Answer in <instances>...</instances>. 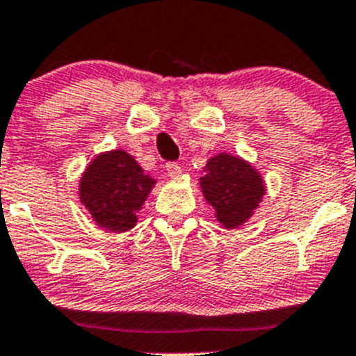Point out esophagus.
I'll list each match as a JSON object with an SVG mask.
<instances>
[{
    "label": "esophagus",
    "mask_w": 356,
    "mask_h": 356,
    "mask_svg": "<svg viewBox=\"0 0 356 356\" xmlns=\"http://www.w3.org/2000/svg\"><path fill=\"white\" fill-rule=\"evenodd\" d=\"M167 174L168 177H179L182 174V168L179 167L177 163H167Z\"/></svg>",
    "instance_id": "obj_1"
}]
</instances>
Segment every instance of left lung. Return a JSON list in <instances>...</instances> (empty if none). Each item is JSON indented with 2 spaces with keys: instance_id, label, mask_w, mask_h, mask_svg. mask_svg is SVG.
<instances>
[{
  "instance_id": "1",
  "label": "left lung",
  "mask_w": 356,
  "mask_h": 356,
  "mask_svg": "<svg viewBox=\"0 0 356 356\" xmlns=\"http://www.w3.org/2000/svg\"><path fill=\"white\" fill-rule=\"evenodd\" d=\"M200 189L205 202L214 209L216 221L227 230L248 223L267 191L260 172L245 159L228 152L207 159Z\"/></svg>"
}]
</instances>
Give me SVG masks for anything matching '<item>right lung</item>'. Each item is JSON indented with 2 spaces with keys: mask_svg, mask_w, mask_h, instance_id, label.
<instances>
[{
  "mask_svg": "<svg viewBox=\"0 0 356 356\" xmlns=\"http://www.w3.org/2000/svg\"><path fill=\"white\" fill-rule=\"evenodd\" d=\"M156 179L147 175L122 149L99 152L79 182L81 204L99 228L128 232L137 225V212L147 200Z\"/></svg>",
  "mask_w": 356,
  "mask_h": 356,
  "instance_id": "1",
  "label": "right lung"
}]
</instances>
